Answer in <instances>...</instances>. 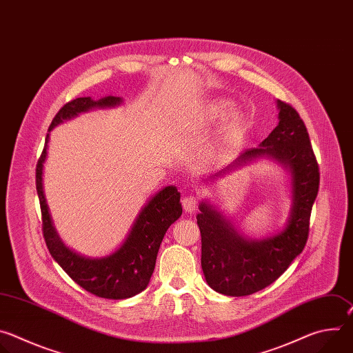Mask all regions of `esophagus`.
<instances>
[{"instance_id": "esophagus-1", "label": "esophagus", "mask_w": 353, "mask_h": 353, "mask_svg": "<svg viewBox=\"0 0 353 353\" xmlns=\"http://www.w3.org/2000/svg\"><path fill=\"white\" fill-rule=\"evenodd\" d=\"M183 208L185 212H194L198 208V196L196 195H188L183 198Z\"/></svg>"}]
</instances>
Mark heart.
I'll use <instances>...</instances> for the list:
<instances>
[{
  "label": "heart",
  "instance_id": "obj_1",
  "mask_svg": "<svg viewBox=\"0 0 353 353\" xmlns=\"http://www.w3.org/2000/svg\"><path fill=\"white\" fill-rule=\"evenodd\" d=\"M232 108L230 102L226 100H219V102L212 103L207 110V120L211 123H215L221 120ZM245 128V117L240 112H230L223 124L222 131V139L225 143H234L244 132Z\"/></svg>",
  "mask_w": 353,
  "mask_h": 353
}]
</instances>
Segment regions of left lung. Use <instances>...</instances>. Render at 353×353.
Here are the masks:
<instances>
[{
    "instance_id": "left-lung-1",
    "label": "left lung",
    "mask_w": 353,
    "mask_h": 353,
    "mask_svg": "<svg viewBox=\"0 0 353 353\" xmlns=\"http://www.w3.org/2000/svg\"><path fill=\"white\" fill-rule=\"evenodd\" d=\"M278 125L257 146L211 174L215 180L257 159H272L290 174V211L282 230L264 239L239 232L210 201L199 203L196 223L201 232V267L207 283L226 296H247L276 281L303 251L309 221L320 184L319 165L307 128L299 113L276 100Z\"/></svg>"
}]
</instances>
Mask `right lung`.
<instances>
[{"instance_id":"1","label":"right lung","mask_w":353,"mask_h":353,"mask_svg":"<svg viewBox=\"0 0 353 353\" xmlns=\"http://www.w3.org/2000/svg\"><path fill=\"white\" fill-rule=\"evenodd\" d=\"M121 103L123 97L117 96H105L97 100L89 96L74 99L56 114L48 131L81 113L93 109L116 108ZM48 141L50 134L46 137L43 154L37 162L36 188L41 208L43 234L50 254L72 281L92 294L121 300L141 293L146 289L154 274L158 251L168 229L183 214L180 192L174 185L159 190L141 208L119 248L105 257H83L64 244L47 205L43 188V169L47 159Z\"/></svg>"}]
</instances>
